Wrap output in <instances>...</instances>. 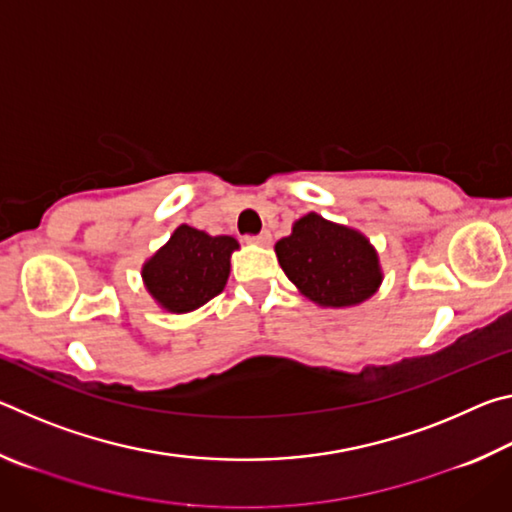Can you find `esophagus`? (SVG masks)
I'll list each match as a JSON object with an SVG mask.
<instances>
[{
    "mask_svg": "<svg viewBox=\"0 0 512 512\" xmlns=\"http://www.w3.org/2000/svg\"><path fill=\"white\" fill-rule=\"evenodd\" d=\"M246 241L250 246H268L271 244V232H262V235H257V237H248Z\"/></svg>",
    "mask_w": 512,
    "mask_h": 512,
    "instance_id": "obj_1",
    "label": "esophagus"
}]
</instances>
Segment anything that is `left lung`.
Here are the masks:
<instances>
[{"mask_svg": "<svg viewBox=\"0 0 512 512\" xmlns=\"http://www.w3.org/2000/svg\"><path fill=\"white\" fill-rule=\"evenodd\" d=\"M282 271L302 296L325 309H348L375 296L384 273L363 232L309 212L275 244Z\"/></svg>", "mask_w": 512, "mask_h": 512, "instance_id": "1", "label": "left lung"}]
</instances>
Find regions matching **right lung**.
Returning <instances> with one entry per match:
<instances>
[{"mask_svg":"<svg viewBox=\"0 0 512 512\" xmlns=\"http://www.w3.org/2000/svg\"><path fill=\"white\" fill-rule=\"evenodd\" d=\"M235 250H239L235 237H212L183 223L142 264V282L160 309L189 314L225 289Z\"/></svg>","mask_w":512,"mask_h":512,"instance_id":"add662e5","label":"right lung"}]
</instances>
